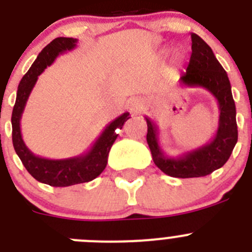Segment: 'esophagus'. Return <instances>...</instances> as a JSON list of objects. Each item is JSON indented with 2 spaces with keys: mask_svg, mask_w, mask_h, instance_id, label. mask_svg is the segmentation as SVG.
Masks as SVG:
<instances>
[{
  "mask_svg": "<svg viewBox=\"0 0 252 252\" xmlns=\"http://www.w3.org/2000/svg\"><path fill=\"white\" fill-rule=\"evenodd\" d=\"M142 107H144V102L139 97H133V98L128 99L127 108L132 113H139L142 110Z\"/></svg>",
  "mask_w": 252,
  "mask_h": 252,
  "instance_id": "esophagus-1",
  "label": "esophagus"
}]
</instances>
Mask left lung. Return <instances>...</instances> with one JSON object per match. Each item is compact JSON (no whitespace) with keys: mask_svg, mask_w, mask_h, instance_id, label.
Here are the masks:
<instances>
[{"mask_svg":"<svg viewBox=\"0 0 252 252\" xmlns=\"http://www.w3.org/2000/svg\"><path fill=\"white\" fill-rule=\"evenodd\" d=\"M190 36L192 55L187 72L180 77L179 82L186 87H202L208 91L217 101L220 119L217 131L211 141L173 158L162 151L159 145V128L145 116L148 124L146 141L154 162L162 173L174 178H198L211 174L226 164L237 142L236 106L230 79L208 44L197 34Z\"/></svg>","mask_w":252,"mask_h":252,"instance_id":"8db88e82","label":"left lung"}]
</instances>
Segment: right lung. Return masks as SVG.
I'll use <instances>...</instances> for the list:
<instances>
[{"label":"right lung","instance_id":"1","mask_svg":"<svg viewBox=\"0 0 252 252\" xmlns=\"http://www.w3.org/2000/svg\"><path fill=\"white\" fill-rule=\"evenodd\" d=\"M78 39L73 37H57L39 53L37 58L29 69L17 88L16 102L13 106L12 117V144L13 149L19 155L26 170L37 182L49 184L51 187H69L81 184L95 179L104 170L108 160V153L113 142L117 139V128H122L124 124L130 119V113L125 112L112 122L107 125L106 128L95 140L94 144L87 153L68 159H46L31 153L30 149L22 140L21 121L22 112L25 110L26 102L31 91L34 88L37 78L49 65L54 63L58 55L73 50L77 46Z\"/></svg>","mask_w":252,"mask_h":252}]
</instances>
